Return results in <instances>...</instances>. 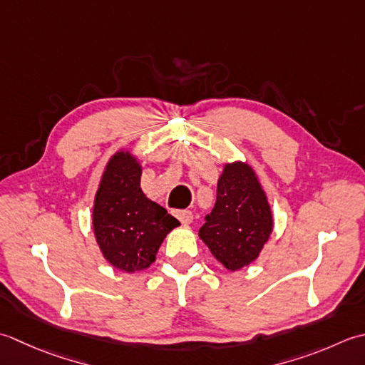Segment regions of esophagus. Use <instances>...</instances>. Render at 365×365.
<instances>
[{
	"instance_id": "34e87169",
	"label": "esophagus",
	"mask_w": 365,
	"mask_h": 365,
	"mask_svg": "<svg viewBox=\"0 0 365 365\" xmlns=\"http://www.w3.org/2000/svg\"><path fill=\"white\" fill-rule=\"evenodd\" d=\"M175 215L178 219L181 220V224H190V222L193 220V214L192 211H187V210H182V211H176Z\"/></svg>"
}]
</instances>
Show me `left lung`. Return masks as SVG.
Instances as JSON below:
<instances>
[{
  "instance_id": "left-lung-1",
  "label": "left lung",
  "mask_w": 365,
  "mask_h": 365,
  "mask_svg": "<svg viewBox=\"0 0 365 365\" xmlns=\"http://www.w3.org/2000/svg\"><path fill=\"white\" fill-rule=\"evenodd\" d=\"M271 232V207L255 173L241 162L225 165L198 236L227 269L236 271L254 262Z\"/></svg>"
}]
</instances>
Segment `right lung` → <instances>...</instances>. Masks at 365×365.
I'll use <instances>...</instances> for the list:
<instances>
[{"label":"right lung","mask_w":365,"mask_h":365,"mask_svg":"<svg viewBox=\"0 0 365 365\" xmlns=\"http://www.w3.org/2000/svg\"><path fill=\"white\" fill-rule=\"evenodd\" d=\"M141 168L129 153H118L103 172L96 193V241L111 266L124 272L150 266L170 230L180 225L165 207L140 189Z\"/></svg>","instance_id":"add662e5"}]
</instances>
